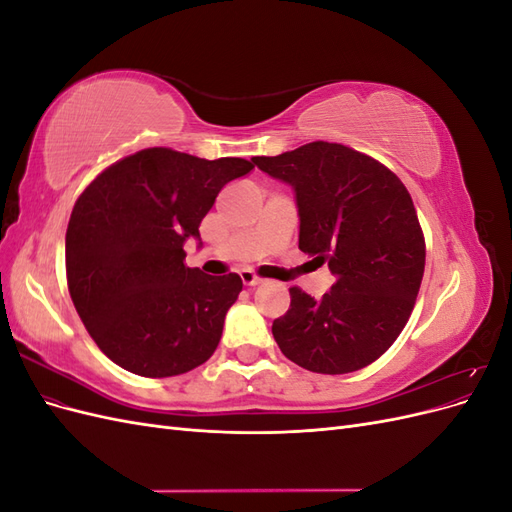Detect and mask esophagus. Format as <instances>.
Wrapping results in <instances>:
<instances>
[{
  "label": "esophagus",
  "mask_w": 512,
  "mask_h": 512,
  "mask_svg": "<svg viewBox=\"0 0 512 512\" xmlns=\"http://www.w3.org/2000/svg\"><path fill=\"white\" fill-rule=\"evenodd\" d=\"M241 280H243L245 286H258V284L262 282L260 277H258L254 271H250V269H243V271H241Z\"/></svg>",
  "instance_id": "obj_1"
}]
</instances>
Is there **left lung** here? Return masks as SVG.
<instances>
[{"label":"left lung","mask_w":512,"mask_h":512,"mask_svg":"<svg viewBox=\"0 0 512 512\" xmlns=\"http://www.w3.org/2000/svg\"><path fill=\"white\" fill-rule=\"evenodd\" d=\"M254 164L297 192L299 250L327 262L335 284L320 299L290 288L273 320L284 356L316 374H350L393 346L425 271V235L406 185L378 160L314 141Z\"/></svg>","instance_id":"1"}]
</instances>
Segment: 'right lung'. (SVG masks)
Returning a JSON list of instances; mask_svg holds the SVG:
<instances>
[{
	"instance_id": "right-lung-1",
	"label": "right lung",
	"mask_w": 512,
	"mask_h": 512,
	"mask_svg": "<svg viewBox=\"0 0 512 512\" xmlns=\"http://www.w3.org/2000/svg\"><path fill=\"white\" fill-rule=\"evenodd\" d=\"M243 158L205 160L168 147L123 158L76 198L66 230L72 303L119 367L168 378L203 365L243 288L237 273L185 265L183 243L224 185L250 173Z\"/></svg>"
}]
</instances>
